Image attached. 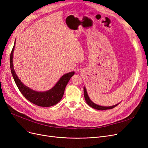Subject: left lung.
I'll return each instance as SVG.
<instances>
[{
	"mask_svg": "<svg viewBox=\"0 0 148 148\" xmlns=\"http://www.w3.org/2000/svg\"><path fill=\"white\" fill-rule=\"evenodd\" d=\"M84 97H85V101H86V103H88V104L91 107L95 108V109H96V110H108V109H112L114 107H115L116 106H117L119 103H118V104H116V105L113 106H110V107H103V106H99V105H97V104H96V103H95L94 102H92L91 101V99H90V97H89L88 94H87V91H86L85 87H84Z\"/></svg>",
	"mask_w": 148,
	"mask_h": 148,
	"instance_id": "left-lung-1",
	"label": "left lung"
}]
</instances>
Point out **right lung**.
Returning a JSON list of instances; mask_svg holds the SVG:
<instances>
[{
  "instance_id": "right-lung-1",
  "label": "right lung",
  "mask_w": 148,
  "mask_h": 148,
  "mask_svg": "<svg viewBox=\"0 0 148 148\" xmlns=\"http://www.w3.org/2000/svg\"><path fill=\"white\" fill-rule=\"evenodd\" d=\"M15 42L10 54V69L15 83L18 89L26 99L34 104L40 107H51L58 103L63 96L66 86L69 80L74 74V72H71L64 74L60 79L58 82L52 88L45 92L36 91L25 86L21 82L16 75L13 63V56Z\"/></svg>"
}]
</instances>
